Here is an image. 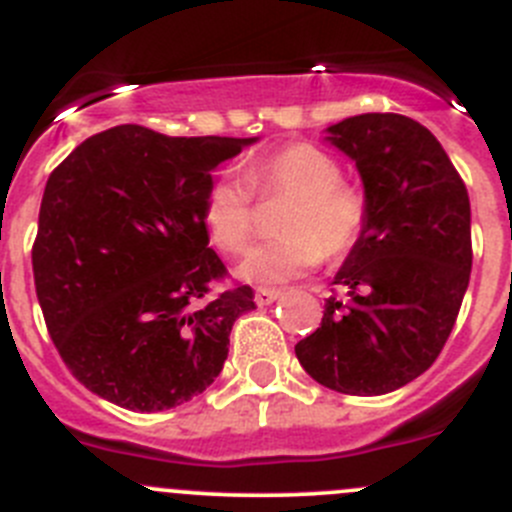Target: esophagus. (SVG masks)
Returning a JSON list of instances; mask_svg holds the SVG:
<instances>
[{
	"label": "esophagus",
	"instance_id": "34e87169",
	"mask_svg": "<svg viewBox=\"0 0 512 512\" xmlns=\"http://www.w3.org/2000/svg\"><path fill=\"white\" fill-rule=\"evenodd\" d=\"M279 296H281L279 289H266V286H259L253 299H256V304H259V306H266V304H274Z\"/></svg>",
	"mask_w": 512,
	"mask_h": 512
}]
</instances>
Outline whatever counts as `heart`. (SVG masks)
Here are the masks:
<instances>
[{
  "label": "heart",
  "mask_w": 512,
  "mask_h": 512,
  "mask_svg": "<svg viewBox=\"0 0 512 512\" xmlns=\"http://www.w3.org/2000/svg\"><path fill=\"white\" fill-rule=\"evenodd\" d=\"M245 178L223 173L203 198V226L213 246L241 253L256 236L253 191L261 198H291L281 218L284 238L259 246L238 266L251 284L276 286L314 269L321 259H342L367 228L362 191L342 183V165L311 143H291L264 155Z\"/></svg>",
  "instance_id": "1"
}]
</instances>
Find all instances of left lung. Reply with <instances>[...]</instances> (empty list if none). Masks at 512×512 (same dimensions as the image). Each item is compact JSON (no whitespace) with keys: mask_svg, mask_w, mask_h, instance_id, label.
Segmentation results:
<instances>
[{"mask_svg":"<svg viewBox=\"0 0 512 512\" xmlns=\"http://www.w3.org/2000/svg\"><path fill=\"white\" fill-rule=\"evenodd\" d=\"M359 170L367 228L321 326L294 347L311 379L374 397L405 387L445 347L470 284V198L440 140L417 120L364 113L326 128Z\"/></svg>","mask_w":512,"mask_h":512,"instance_id":"8db88e82","label":"left lung"}]
</instances>
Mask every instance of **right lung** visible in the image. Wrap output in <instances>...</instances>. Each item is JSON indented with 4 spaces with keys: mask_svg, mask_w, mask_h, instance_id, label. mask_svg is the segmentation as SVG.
Instances as JSON below:
<instances>
[{
    "mask_svg": "<svg viewBox=\"0 0 512 512\" xmlns=\"http://www.w3.org/2000/svg\"><path fill=\"white\" fill-rule=\"evenodd\" d=\"M259 138H170L118 125L77 145L45 186L32 248L47 332L77 382L133 412L211 387L251 286L208 296L226 274L208 248L213 170Z\"/></svg>",
    "mask_w": 512,
    "mask_h": 512,
    "instance_id": "right-lung-1",
    "label": "right lung"
}]
</instances>
